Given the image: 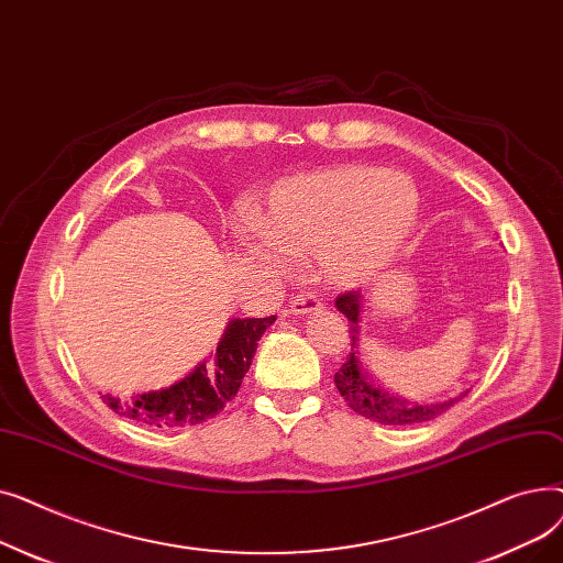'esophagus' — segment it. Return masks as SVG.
I'll return each mask as SVG.
<instances>
[{
	"label": "esophagus",
	"mask_w": 563,
	"mask_h": 563,
	"mask_svg": "<svg viewBox=\"0 0 563 563\" xmlns=\"http://www.w3.org/2000/svg\"><path fill=\"white\" fill-rule=\"evenodd\" d=\"M321 308H323V303L317 297H312V294H301V297L291 301L294 314H310V312H319Z\"/></svg>",
	"instance_id": "34e87169"
}]
</instances>
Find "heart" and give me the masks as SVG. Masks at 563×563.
<instances>
[{
  "label": "heart",
  "mask_w": 563,
  "mask_h": 563,
  "mask_svg": "<svg viewBox=\"0 0 563 563\" xmlns=\"http://www.w3.org/2000/svg\"><path fill=\"white\" fill-rule=\"evenodd\" d=\"M420 191L406 173L340 164L278 180L264 198L257 225L269 244L253 251L274 262L314 255L317 276L331 287H361L376 278L416 228Z\"/></svg>",
  "instance_id": "b5f03b06"
}]
</instances>
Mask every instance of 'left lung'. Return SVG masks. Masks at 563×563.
Segmentation results:
<instances>
[{
    "label": "left lung",
    "mask_w": 563,
    "mask_h": 563,
    "mask_svg": "<svg viewBox=\"0 0 563 563\" xmlns=\"http://www.w3.org/2000/svg\"><path fill=\"white\" fill-rule=\"evenodd\" d=\"M338 310L349 319V335H351V353L346 356L340 372H335V386L351 410H356L358 416L388 424V427H410L429 422L442 412L450 410L456 401H461L470 390L459 393L456 397L431 401V404H418L408 401L399 395L386 393L372 380V376L363 369L361 363V314L365 308V297L361 291H346L335 301Z\"/></svg>",
    "instance_id": "8db88e82"
}]
</instances>
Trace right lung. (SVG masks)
Instances as JSON below:
<instances>
[{"label":"right lung","instance_id":"add662e5","mask_svg":"<svg viewBox=\"0 0 563 563\" xmlns=\"http://www.w3.org/2000/svg\"><path fill=\"white\" fill-rule=\"evenodd\" d=\"M274 321L276 314L230 319L212 363L202 361L185 378L175 380L173 386L141 393L132 399L104 395V404L118 416L145 427L180 429L207 422L219 416L225 404L240 390L242 378L253 363L257 340Z\"/></svg>","mask_w":563,"mask_h":563}]
</instances>
